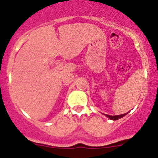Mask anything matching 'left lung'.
<instances>
[{
	"label": "left lung",
	"instance_id": "8db88e82",
	"mask_svg": "<svg viewBox=\"0 0 158 158\" xmlns=\"http://www.w3.org/2000/svg\"><path fill=\"white\" fill-rule=\"evenodd\" d=\"M127 113H128V112H127ZM127 113L123 114V115H106V114H105V115H106V116H107L108 118H110V119L117 120V119H119V118H123V116H125Z\"/></svg>",
	"mask_w": 158,
	"mask_h": 158
}]
</instances>
